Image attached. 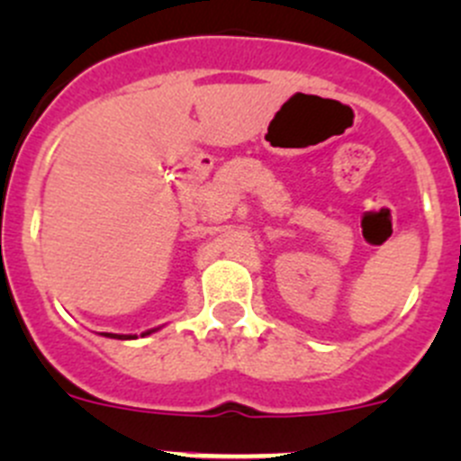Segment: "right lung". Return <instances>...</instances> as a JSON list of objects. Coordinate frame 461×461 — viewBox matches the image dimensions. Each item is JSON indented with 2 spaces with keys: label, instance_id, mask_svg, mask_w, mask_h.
<instances>
[{
  "label": "right lung",
  "instance_id": "1",
  "mask_svg": "<svg viewBox=\"0 0 461 461\" xmlns=\"http://www.w3.org/2000/svg\"><path fill=\"white\" fill-rule=\"evenodd\" d=\"M156 332V330H147V332H142V337H147V334ZM102 337H109V339H138L136 334H111V332H102Z\"/></svg>",
  "mask_w": 461,
  "mask_h": 461
}]
</instances>
